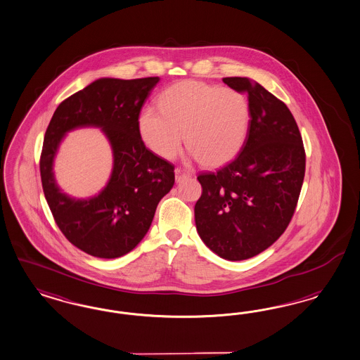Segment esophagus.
I'll return each mask as SVG.
<instances>
[{
    "instance_id": "1",
    "label": "esophagus",
    "mask_w": 360,
    "mask_h": 360,
    "mask_svg": "<svg viewBox=\"0 0 360 360\" xmlns=\"http://www.w3.org/2000/svg\"><path fill=\"white\" fill-rule=\"evenodd\" d=\"M191 173L188 172V170H185V169H181V167H176L175 169V179L179 182L182 178H185V176H190Z\"/></svg>"
}]
</instances>
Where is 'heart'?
I'll list each match as a JSON object with an SVG mask.
<instances>
[{"label":"heart","mask_w":360,"mask_h":360,"mask_svg":"<svg viewBox=\"0 0 360 360\" xmlns=\"http://www.w3.org/2000/svg\"><path fill=\"white\" fill-rule=\"evenodd\" d=\"M158 108L141 112L138 131L146 148L161 158L175 157L184 134L187 148L206 166L231 161L245 143L250 108L233 89L182 81L162 93Z\"/></svg>","instance_id":"obj_1"}]
</instances>
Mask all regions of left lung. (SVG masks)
Returning a JSON list of instances; mask_svg holds the SVG:
<instances>
[{
    "label": "left lung",
    "instance_id": "8db88e82",
    "mask_svg": "<svg viewBox=\"0 0 360 360\" xmlns=\"http://www.w3.org/2000/svg\"><path fill=\"white\" fill-rule=\"evenodd\" d=\"M224 82L248 94V136L236 160L197 176L202 195L194 212L199 236L211 251L243 261L270 248L291 222L306 153L285 102L245 77H226Z\"/></svg>",
    "mask_w": 360,
    "mask_h": 360
}]
</instances>
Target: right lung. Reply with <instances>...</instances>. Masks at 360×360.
Masks as SVG:
<instances>
[{
	"label": "right lung",
	"mask_w": 360,
	"mask_h": 360,
	"mask_svg": "<svg viewBox=\"0 0 360 360\" xmlns=\"http://www.w3.org/2000/svg\"><path fill=\"white\" fill-rule=\"evenodd\" d=\"M158 77L101 78L63 99L50 120L39 158L41 182L58 229L89 255L112 259L146 236L155 209L174 185V165L141 139L138 117ZM78 125L102 127L112 143V178L97 198L75 201L52 176V158L63 134Z\"/></svg>",
	"instance_id": "add662e5"
}]
</instances>
